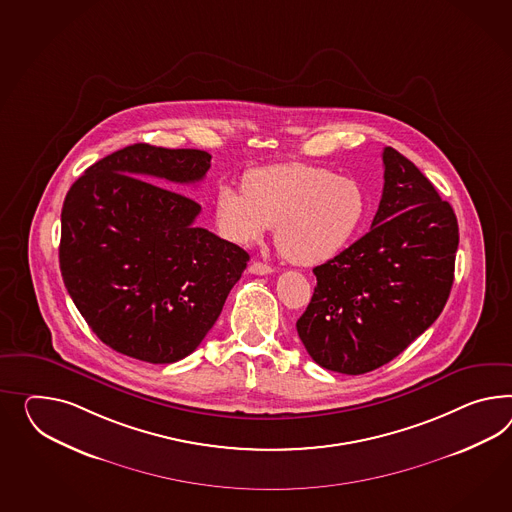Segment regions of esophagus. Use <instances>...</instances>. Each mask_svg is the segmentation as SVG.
<instances>
[{
  "instance_id": "esophagus-1",
  "label": "esophagus",
  "mask_w": 512,
  "mask_h": 512,
  "mask_svg": "<svg viewBox=\"0 0 512 512\" xmlns=\"http://www.w3.org/2000/svg\"><path fill=\"white\" fill-rule=\"evenodd\" d=\"M249 271H250V273H252V275L263 276V275H271V273H273V271H275V269H273V267H271V265H267V263L252 262V263H250Z\"/></svg>"
}]
</instances>
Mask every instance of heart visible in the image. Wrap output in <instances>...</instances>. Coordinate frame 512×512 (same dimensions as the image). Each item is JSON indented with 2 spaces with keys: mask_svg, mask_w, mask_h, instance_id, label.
<instances>
[{
  "mask_svg": "<svg viewBox=\"0 0 512 512\" xmlns=\"http://www.w3.org/2000/svg\"><path fill=\"white\" fill-rule=\"evenodd\" d=\"M366 210L356 180L306 163L254 169L245 187L221 184L215 191V223L228 241L252 245L276 226L278 249L304 267L336 258Z\"/></svg>",
  "mask_w": 512,
  "mask_h": 512,
  "instance_id": "heart-1",
  "label": "heart"
}]
</instances>
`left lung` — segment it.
Returning a JSON list of instances; mask_svg holds the SVG:
<instances>
[{
  "mask_svg": "<svg viewBox=\"0 0 512 512\" xmlns=\"http://www.w3.org/2000/svg\"><path fill=\"white\" fill-rule=\"evenodd\" d=\"M384 187L366 236L314 269L297 332L315 364L362 375L433 325L453 286L459 224L420 169L382 150Z\"/></svg>",
  "mask_w": 512,
  "mask_h": 512,
  "instance_id": "8db88e82",
  "label": "left lung"
}]
</instances>
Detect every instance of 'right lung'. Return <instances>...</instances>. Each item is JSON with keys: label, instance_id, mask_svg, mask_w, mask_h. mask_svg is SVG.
<instances>
[{"label": "right lung", "instance_id": "right-lung-1", "mask_svg": "<svg viewBox=\"0 0 512 512\" xmlns=\"http://www.w3.org/2000/svg\"><path fill=\"white\" fill-rule=\"evenodd\" d=\"M210 167L204 150L137 143L96 161L66 193L61 275L113 351L150 364L182 360L245 271V250L195 226L200 204L156 184H197Z\"/></svg>", "mask_w": 512, "mask_h": 512}]
</instances>
